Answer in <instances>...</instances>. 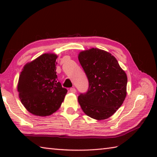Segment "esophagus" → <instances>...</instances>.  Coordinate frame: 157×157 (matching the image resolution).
<instances>
[{"instance_id": "esophagus-1", "label": "esophagus", "mask_w": 157, "mask_h": 157, "mask_svg": "<svg viewBox=\"0 0 157 157\" xmlns=\"http://www.w3.org/2000/svg\"><path fill=\"white\" fill-rule=\"evenodd\" d=\"M70 91L71 93H73V94H75V93L76 92V89L74 88V87H73V88H71L70 89Z\"/></svg>"}]
</instances>
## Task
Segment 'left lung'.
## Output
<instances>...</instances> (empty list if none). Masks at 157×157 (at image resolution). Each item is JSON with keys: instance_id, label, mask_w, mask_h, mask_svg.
I'll return each mask as SVG.
<instances>
[{"instance_id": "left-lung-1", "label": "left lung", "mask_w": 157, "mask_h": 157, "mask_svg": "<svg viewBox=\"0 0 157 157\" xmlns=\"http://www.w3.org/2000/svg\"><path fill=\"white\" fill-rule=\"evenodd\" d=\"M78 59L89 79V89L78 96L82 109L95 120L109 118L127 95V77L111 53L91 48L79 53Z\"/></svg>"}]
</instances>
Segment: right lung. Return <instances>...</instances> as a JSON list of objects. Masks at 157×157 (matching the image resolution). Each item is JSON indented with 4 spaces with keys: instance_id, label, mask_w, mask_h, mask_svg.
Wrapping results in <instances>:
<instances>
[{
    "instance_id": "obj_1",
    "label": "right lung",
    "mask_w": 157,
    "mask_h": 157,
    "mask_svg": "<svg viewBox=\"0 0 157 157\" xmlns=\"http://www.w3.org/2000/svg\"><path fill=\"white\" fill-rule=\"evenodd\" d=\"M57 55L45 53L24 66L17 90L21 102L29 112L39 116L59 109L67 90L57 80Z\"/></svg>"
}]
</instances>
